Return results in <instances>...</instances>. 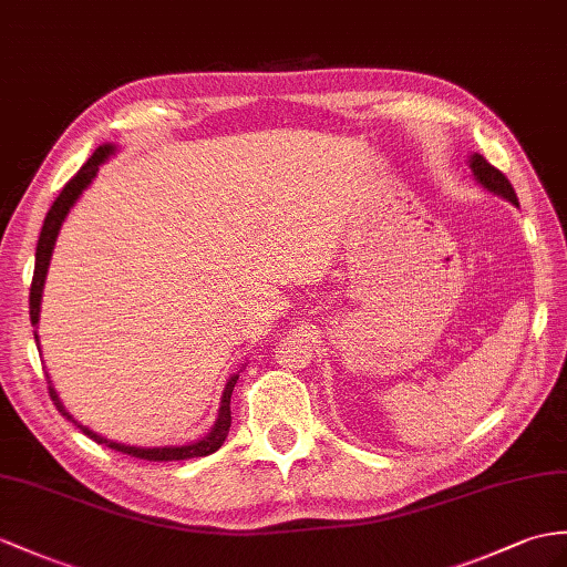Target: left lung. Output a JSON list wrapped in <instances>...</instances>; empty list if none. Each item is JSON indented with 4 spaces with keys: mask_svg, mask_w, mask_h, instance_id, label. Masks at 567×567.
<instances>
[{
    "mask_svg": "<svg viewBox=\"0 0 567 567\" xmlns=\"http://www.w3.org/2000/svg\"><path fill=\"white\" fill-rule=\"evenodd\" d=\"M468 168H472L474 179L483 189H488V192H493V195L507 199L513 206H519L515 189H513V185H509V179L498 168H493V165L481 154H472V158H468Z\"/></svg>",
    "mask_w": 567,
    "mask_h": 567,
    "instance_id": "1",
    "label": "left lung"
}]
</instances>
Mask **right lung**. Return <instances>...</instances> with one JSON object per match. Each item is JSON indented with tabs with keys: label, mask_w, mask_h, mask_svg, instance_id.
I'll return each mask as SVG.
<instances>
[{
	"label": "right lung",
	"mask_w": 567,
	"mask_h": 567,
	"mask_svg": "<svg viewBox=\"0 0 567 567\" xmlns=\"http://www.w3.org/2000/svg\"><path fill=\"white\" fill-rule=\"evenodd\" d=\"M117 154V146L115 144H103L93 151V156L81 165V171L69 179V183L62 187L60 197L54 199V204L50 206V212L45 216V224L40 228V238H38V247H35V271H33V284H31V324L38 329V320H40V300H43V288H45V279H48V269H50V259H52V250H54V243H58L60 236V228L64 224L66 214L72 212V206L79 202V197L84 195V189L93 183V177L99 175L101 165ZM35 343L40 349V341H38V331H35ZM238 372L236 375H230L226 388H224V396H220V406H218V416L212 425V431L206 433L204 437L195 440V443L189 445H165V447H134V445H124V443H115V440H107L99 433H93L91 427L81 425L72 413H69L62 404V399L58 394V390L52 388V382L48 378V390H50V399L58 406V411L66 421H72L81 433L89 435L91 440H95L99 445H105L110 450H117L122 454H132V457H140V460H148V462H177V460H195V457H206V454L216 452L220 445H224V440L228 437L230 431V394L233 388H236L238 382Z\"/></svg>",
	"instance_id": "obj_1"
}]
</instances>
